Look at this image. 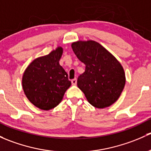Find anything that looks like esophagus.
<instances>
[{
	"label": "esophagus",
	"mask_w": 151,
	"mask_h": 151,
	"mask_svg": "<svg viewBox=\"0 0 151 151\" xmlns=\"http://www.w3.org/2000/svg\"><path fill=\"white\" fill-rule=\"evenodd\" d=\"M77 80L76 78L73 79V80H71V84H72L73 85H77Z\"/></svg>",
	"instance_id": "1"
}]
</instances>
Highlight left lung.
Listing matches in <instances>:
<instances>
[{
	"label": "left lung",
	"instance_id": "1",
	"mask_svg": "<svg viewBox=\"0 0 151 151\" xmlns=\"http://www.w3.org/2000/svg\"><path fill=\"white\" fill-rule=\"evenodd\" d=\"M71 47L85 71L77 79V86L90 104L104 109L114 104L121 96L126 77L121 63L113 54L94 40H78Z\"/></svg>",
	"mask_w": 151,
	"mask_h": 151
}]
</instances>
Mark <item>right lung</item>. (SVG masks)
<instances>
[{"label":"right lung","mask_w":151,"mask_h":151,"mask_svg":"<svg viewBox=\"0 0 151 151\" xmlns=\"http://www.w3.org/2000/svg\"><path fill=\"white\" fill-rule=\"evenodd\" d=\"M62 53L63 47L58 46L47 55L35 58L22 76L25 96L41 110L48 111L58 106L71 85L67 73L59 64Z\"/></svg>","instance_id":"obj_1"}]
</instances>
